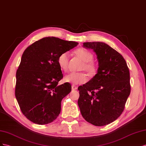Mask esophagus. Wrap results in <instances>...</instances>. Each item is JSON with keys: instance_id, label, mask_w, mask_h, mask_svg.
<instances>
[{"instance_id": "obj_1", "label": "esophagus", "mask_w": 146, "mask_h": 146, "mask_svg": "<svg viewBox=\"0 0 146 146\" xmlns=\"http://www.w3.org/2000/svg\"><path fill=\"white\" fill-rule=\"evenodd\" d=\"M72 90H76L78 89V87L73 84L72 86Z\"/></svg>"}]
</instances>
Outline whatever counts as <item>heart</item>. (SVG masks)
Here are the masks:
<instances>
[{
    "label": "heart",
    "instance_id": "heart-1",
    "mask_svg": "<svg viewBox=\"0 0 146 146\" xmlns=\"http://www.w3.org/2000/svg\"><path fill=\"white\" fill-rule=\"evenodd\" d=\"M75 53L84 61V64L82 65V69L86 72L92 75L96 72V66L93 62V54L88 50L84 49H78L75 51ZM69 55L67 52H64L60 54L58 57L57 62L60 68L64 71H66L68 66ZM64 80L66 82H71L74 84H82L87 81V78L86 74L81 72H71L65 76Z\"/></svg>",
    "mask_w": 146,
    "mask_h": 146
}]
</instances>
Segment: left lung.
<instances>
[{
  "label": "left lung",
  "mask_w": 146,
  "mask_h": 146,
  "mask_svg": "<svg viewBox=\"0 0 146 146\" xmlns=\"http://www.w3.org/2000/svg\"><path fill=\"white\" fill-rule=\"evenodd\" d=\"M83 46L92 49L97 56V73L79 86L78 104L87 122L104 126L114 122L123 111L130 94V72L123 56L109 45L86 42Z\"/></svg>",
  "instance_id": "obj_1"
}]
</instances>
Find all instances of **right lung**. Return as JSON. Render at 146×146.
Wrapping results in <instances>:
<instances>
[{
    "label": "right lung",
    "instance_id": "right-lung-1",
    "mask_svg": "<svg viewBox=\"0 0 146 146\" xmlns=\"http://www.w3.org/2000/svg\"><path fill=\"white\" fill-rule=\"evenodd\" d=\"M75 41L44 37L24 51L16 72L15 97L23 114L39 125L53 122L61 102L72 90L68 82L58 85L63 74L58 64L60 54L78 45Z\"/></svg>",
    "mask_w": 146,
    "mask_h": 146
}]
</instances>
